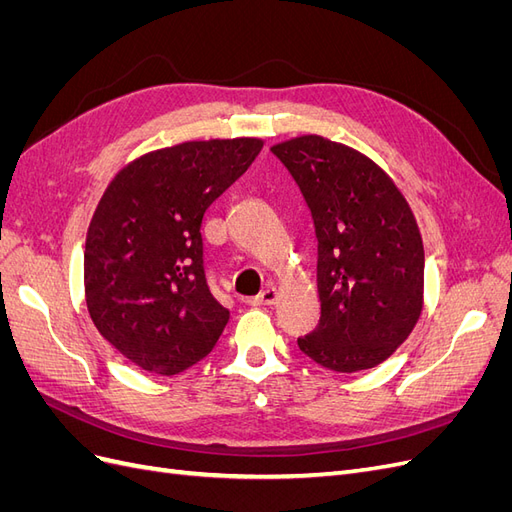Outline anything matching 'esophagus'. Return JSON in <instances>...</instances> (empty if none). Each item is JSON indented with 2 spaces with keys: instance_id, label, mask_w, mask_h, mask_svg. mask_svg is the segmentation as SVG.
I'll list each match as a JSON object with an SVG mask.
<instances>
[{
  "instance_id": "1",
  "label": "esophagus",
  "mask_w": 512,
  "mask_h": 512,
  "mask_svg": "<svg viewBox=\"0 0 512 512\" xmlns=\"http://www.w3.org/2000/svg\"><path fill=\"white\" fill-rule=\"evenodd\" d=\"M275 301H277V290L273 286H267L260 294H256V297L247 299V305L262 307V305H273Z\"/></svg>"
}]
</instances>
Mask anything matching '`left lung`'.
Instances as JSON below:
<instances>
[{
    "mask_svg": "<svg viewBox=\"0 0 512 512\" xmlns=\"http://www.w3.org/2000/svg\"><path fill=\"white\" fill-rule=\"evenodd\" d=\"M297 181L318 239V327L299 337L314 363L352 374L406 342L423 309L425 252L410 205L363 153L307 134L271 147Z\"/></svg>",
    "mask_w": 512,
    "mask_h": 512,
    "instance_id": "left-lung-1",
    "label": "left lung"
}]
</instances>
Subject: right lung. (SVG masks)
Instances as JSON below:
<instances>
[{"mask_svg":"<svg viewBox=\"0 0 512 512\" xmlns=\"http://www.w3.org/2000/svg\"><path fill=\"white\" fill-rule=\"evenodd\" d=\"M262 149L260 138L145 153L108 185L85 243L89 316L108 344L173 376L213 350L230 318L203 262V215Z\"/></svg>","mask_w":512,"mask_h":512,"instance_id":"right-lung-1","label":"right lung"}]
</instances>
